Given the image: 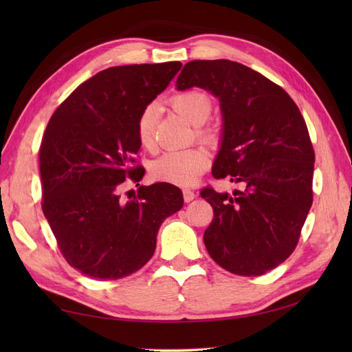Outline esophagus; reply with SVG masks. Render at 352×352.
<instances>
[{
    "instance_id": "esophagus-1",
    "label": "esophagus",
    "mask_w": 352,
    "mask_h": 352,
    "mask_svg": "<svg viewBox=\"0 0 352 352\" xmlns=\"http://www.w3.org/2000/svg\"><path fill=\"white\" fill-rule=\"evenodd\" d=\"M183 198H184L186 203H190V201H193V199L197 198V193L193 192V190H190V189H184L183 190Z\"/></svg>"
}]
</instances>
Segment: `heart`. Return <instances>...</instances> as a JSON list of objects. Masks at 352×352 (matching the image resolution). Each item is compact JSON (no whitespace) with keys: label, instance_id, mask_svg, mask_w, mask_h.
Segmentation results:
<instances>
[{"label":"heart","instance_id":"b5f03b06","mask_svg":"<svg viewBox=\"0 0 352 352\" xmlns=\"http://www.w3.org/2000/svg\"><path fill=\"white\" fill-rule=\"evenodd\" d=\"M172 106L189 122L193 125H201L212 115L213 100L203 89H190V91L175 95L172 98ZM155 115V104H148L142 109L136 122L139 144L148 149L154 145ZM199 134L206 139L212 138L210 130H199ZM208 164H210V155L204 148H189L163 154L153 162L149 170L157 182L175 186H192L204 174Z\"/></svg>","mask_w":352,"mask_h":352}]
</instances>
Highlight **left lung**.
Instances as JSON below:
<instances>
[{"label": "left lung", "instance_id": "1", "mask_svg": "<svg viewBox=\"0 0 352 352\" xmlns=\"http://www.w3.org/2000/svg\"><path fill=\"white\" fill-rule=\"evenodd\" d=\"M193 86L221 101L223 139L213 177L242 184L233 195L212 186L201 190L213 207L206 248L231 274L263 275L294 252L313 203L315 149L307 125L281 86L242 63H186L177 87Z\"/></svg>", "mask_w": 352, "mask_h": 352}]
</instances>
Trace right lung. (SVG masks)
<instances>
[{
  "label": "right lung",
  "mask_w": 352,
  "mask_h": 352,
  "mask_svg": "<svg viewBox=\"0 0 352 352\" xmlns=\"http://www.w3.org/2000/svg\"><path fill=\"white\" fill-rule=\"evenodd\" d=\"M180 69V62L104 69L50 119L39 146L42 210L62 256L81 274L118 280L139 271L162 222L183 207L182 190L169 183L122 198L124 186H139L145 174L136 159L140 111Z\"/></svg>",
  "instance_id": "add662e5"
}]
</instances>
